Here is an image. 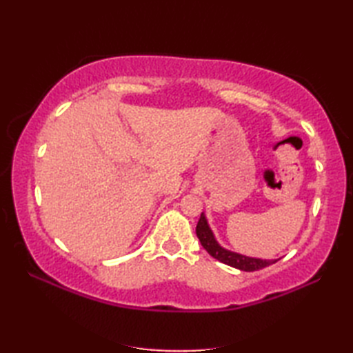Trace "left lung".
I'll return each instance as SVG.
<instances>
[{"mask_svg": "<svg viewBox=\"0 0 353 353\" xmlns=\"http://www.w3.org/2000/svg\"><path fill=\"white\" fill-rule=\"evenodd\" d=\"M196 232H197V236L200 239L201 245L205 247V250L211 254V256L219 259L220 262H223V264H228L230 267L243 270V272H256V270L268 267V265L274 264V262H277V259L267 261V259L249 258V256H244V254H238V253L223 249V247H220L219 243L215 241V238L212 235L211 229H209V226H208V221H206L203 214L200 215Z\"/></svg>", "mask_w": 353, "mask_h": 353, "instance_id": "1", "label": "left lung"}]
</instances>
